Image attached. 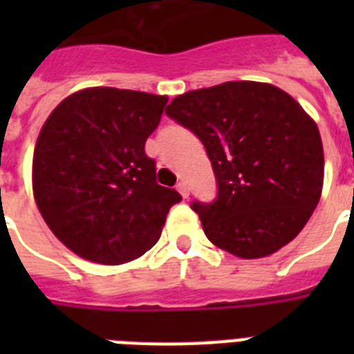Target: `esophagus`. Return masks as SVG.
<instances>
[{
    "label": "esophagus",
    "instance_id": "34e87169",
    "mask_svg": "<svg viewBox=\"0 0 354 354\" xmlns=\"http://www.w3.org/2000/svg\"><path fill=\"white\" fill-rule=\"evenodd\" d=\"M176 189L180 191V194H182L183 198H189V185L185 182H180L176 185Z\"/></svg>",
    "mask_w": 354,
    "mask_h": 354
}]
</instances>
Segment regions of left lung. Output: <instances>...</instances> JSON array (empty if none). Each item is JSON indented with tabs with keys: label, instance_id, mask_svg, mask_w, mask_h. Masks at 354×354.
Listing matches in <instances>:
<instances>
[{
	"label": "left lung",
	"instance_id": "8db88e82",
	"mask_svg": "<svg viewBox=\"0 0 354 354\" xmlns=\"http://www.w3.org/2000/svg\"><path fill=\"white\" fill-rule=\"evenodd\" d=\"M165 113L202 141L213 165L216 198L191 207L215 246L259 259L301 232L322 194L324 147L286 91L224 82L178 95Z\"/></svg>",
	"mask_w": 354,
	"mask_h": 354
}]
</instances>
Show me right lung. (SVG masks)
Wrapping results in <instances>:
<instances>
[{
  "mask_svg": "<svg viewBox=\"0 0 354 354\" xmlns=\"http://www.w3.org/2000/svg\"><path fill=\"white\" fill-rule=\"evenodd\" d=\"M165 95L88 88L64 99L41 127L32 191L62 244L99 264H122L154 246L182 196L156 182L145 141Z\"/></svg>",
  "mask_w": 354,
  "mask_h": 354,
  "instance_id": "1",
  "label": "right lung"
}]
</instances>
